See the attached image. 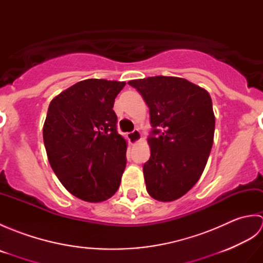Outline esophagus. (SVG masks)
<instances>
[{
    "label": "esophagus",
    "instance_id": "34e87169",
    "mask_svg": "<svg viewBox=\"0 0 263 263\" xmlns=\"http://www.w3.org/2000/svg\"><path fill=\"white\" fill-rule=\"evenodd\" d=\"M127 139H128V141H130L132 144H135L138 141H140L141 133H140V131H139V130H133L132 132H128L127 133Z\"/></svg>",
    "mask_w": 263,
    "mask_h": 263
}]
</instances>
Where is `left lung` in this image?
I'll return each mask as SVG.
<instances>
[{
	"instance_id": "1",
	"label": "left lung",
	"mask_w": 263,
	"mask_h": 263,
	"mask_svg": "<svg viewBox=\"0 0 263 263\" xmlns=\"http://www.w3.org/2000/svg\"><path fill=\"white\" fill-rule=\"evenodd\" d=\"M148 105L150 158L143 165L146 189L158 201L191 190L209 158L215 115L208 91L182 78L150 77L128 81Z\"/></svg>"
}]
</instances>
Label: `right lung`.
Segmentation results:
<instances>
[{
	"label": "right lung",
	"instance_id": "obj_1",
	"mask_svg": "<svg viewBox=\"0 0 263 263\" xmlns=\"http://www.w3.org/2000/svg\"><path fill=\"white\" fill-rule=\"evenodd\" d=\"M125 82L87 79L55 97L43 128L47 157L74 197L102 202L120 187L126 141L117 132L115 98Z\"/></svg>",
	"mask_w": 263,
	"mask_h": 263
}]
</instances>
